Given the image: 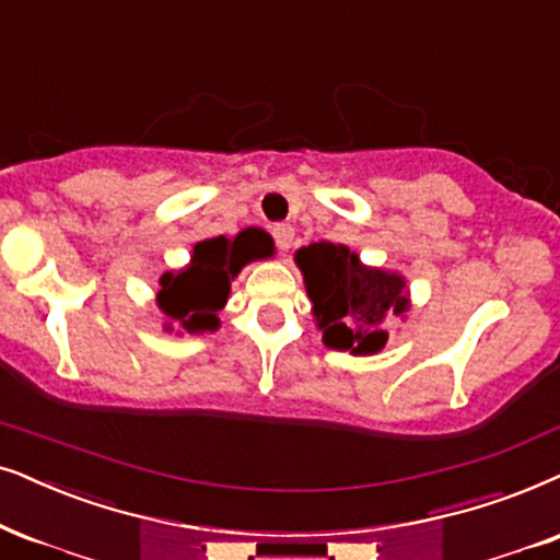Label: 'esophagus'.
I'll return each instance as SVG.
<instances>
[{
    "label": "esophagus",
    "mask_w": 560,
    "mask_h": 560,
    "mask_svg": "<svg viewBox=\"0 0 560 560\" xmlns=\"http://www.w3.org/2000/svg\"><path fill=\"white\" fill-rule=\"evenodd\" d=\"M293 236L295 231L293 226H288V223H278V226H272V238L275 244H278V249H290V244H293Z\"/></svg>",
    "instance_id": "obj_1"
}]
</instances>
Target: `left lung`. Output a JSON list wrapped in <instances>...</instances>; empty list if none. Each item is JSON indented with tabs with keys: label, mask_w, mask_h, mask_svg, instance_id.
<instances>
[{
	"label": "left lung",
	"mask_w": 560,
	"mask_h": 560,
	"mask_svg": "<svg viewBox=\"0 0 560 560\" xmlns=\"http://www.w3.org/2000/svg\"><path fill=\"white\" fill-rule=\"evenodd\" d=\"M295 262L306 278V290L324 345L354 354L377 352L388 334L377 329L386 311L404 314V280L383 270H368L358 254L342 244L318 242L298 249Z\"/></svg>",
	"instance_id": "obj_1"
}]
</instances>
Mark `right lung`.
I'll return each instance as SVG.
<instances>
[{
	"label": "right lung",
	"instance_id": "obj_1",
	"mask_svg": "<svg viewBox=\"0 0 560 560\" xmlns=\"http://www.w3.org/2000/svg\"><path fill=\"white\" fill-rule=\"evenodd\" d=\"M272 254V238L246 229L236 238L215 236L195 244L192 262L183 272H164L159 280V308L187 331L218 329V311L226 303L231 278L252 259Z\"/></svg>",
	"mask_w": 560,
	"mask_h": 560
}]
</instances>
